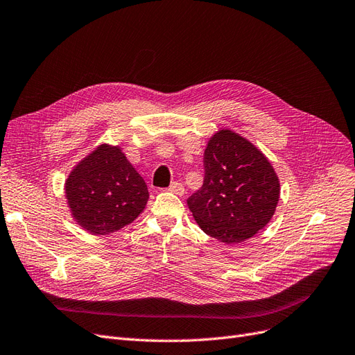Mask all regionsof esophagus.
<instances>
[{"instance_id":"34e87169","label":"esophagus","mask_w":355,"mask_h":355,"mask_svg":"<svg viewBox=\"0 0 355 355\" xmlns=\"http://www.w3.org/2000/svg\"><path fill=\"white\" fill-rule=\"evenodd\" d=\"M169 191H173V193H175L177 196H182L184 194V186L181 184V182H178V181H174V182H171V186H169V189H168Z\"/></svg>"}]
</instances>
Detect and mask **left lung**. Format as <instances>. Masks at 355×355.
<instances>
[{
    "instance_id": "1",
    "label": "left lung",
    "mask_w": 355,
    "mask_h": 355,
    "mask_svg": "<svg viewBox=\"0 0 355 355\" xmlns=\"http://www.w3.org/2000/svg\"><path fill=\"white\" fill-rule=\"evenodd\" d=\"M203 166V186L187 205L207 235L239 244L268 225L279 200V180L253 143L219 130L207 141Z\"/></svg>"
}]
</instances>
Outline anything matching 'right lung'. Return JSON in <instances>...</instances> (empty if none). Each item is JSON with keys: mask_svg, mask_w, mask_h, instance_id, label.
I'll return each mask as SVG.
<instances>
[{"mask_svg": "<svg viewBox=\"0 0 355 355\" xmlns=\"http://www.w3.org/2000/svg\"><path fill=\"white\" fill-rule=\"evenodd\" d=\"M73 218L90 234H111L131 224L149 199L148 186L118 146L101 144L65 181Z\"/></svg>", "mask_w": 355, "mask_h": 355, "instance_id": "add662e5", "label": "right lung"}]
</instances>
